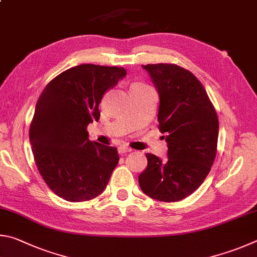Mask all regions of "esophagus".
Listing matches in <instances>:
<instances>
[{"mask_svg":"<svg viewBox=\"0 0 257 257\" xmlns=\"http://www.w3.org/2000/svg\"><path fill=\"white\" fill-rule=\"evenodd\" d=\"M131 151H132L131 148H128V147H126V146H120L118 148L119 154H127V152H131Z\"/></svg>","mask_w":257,"mask_h":257,"instance_id":"obj_1","label":"esophagus"}]
</instances>
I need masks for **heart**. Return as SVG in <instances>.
<instances>
[{
    "mask_svg": "<svg viewBox=\"0 0 257 257\" xmlns=\"http://www.w3.org/2000/svg\"><path fill=\"white\" fill-rule=\"evenodd\" d=\"M134 84H141V83H134Z\"/></svg>",
    "mask_w": 257,
    "mask_h": 257,
    "instance_id": "heart-1",
    "label": "heart"
}]
</instances>
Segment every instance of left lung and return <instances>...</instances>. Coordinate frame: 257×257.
<instances>
[{
  "label": "left lung",
  "instance_id": "obj_1",
  "mask_svg": "<svg viewBox=\"0 0 257 257\" xmlns=\"http://www.w3.org/2000/svg\"><path fill=\"white\" fill-rule=\"evenodd\" d=\"M142 67L158 90L159 130L168 158L147 154L139 184L151 199L177 202L197 190L210 173L217 155L218 116L204 87L188 70L166 63Z\"/></svg>",
  "mask_w": 257,
  "mask_h": 257
}]
</instances>
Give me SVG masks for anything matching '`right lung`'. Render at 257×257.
<instances>
[{
	"label": "right lung",
	"instance_id": "obj_1",
	"mask_svg": "<svg viewBox=\"0 0 257 257\" xmlns=\"http://www.w3.org/2000/svg\"><path fill=\"white\" fill-rule=\"evenodd\" d=\"M125 75L124 67L81 64L58 74L39 96L29 140L39 174L62 199L89 201L109 182L117 149L90 141L87 127L100 117L103 94Z\"/></svg>",
	"mask_w": 257,
	"mask_h": 257
}]
</instances>
